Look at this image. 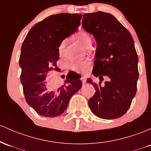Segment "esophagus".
I'll return each instance as SVG.
<instances>
[{
    "mask_svg": "<svg viewBox=\"0 0 151 151\" xmlns=\"http://www.w3.org/2000/svg\"><path fill=\"white\" fill-rule=\"evenodd\" d=\"M81 80H82V83H83V84H85L86 82H87V79H86V77H84V76H82V77H81Z\"/></svg>",
    "mask_w": 151,
    "mask_h": 151,
    "instance_id": "34e87169",
    "label": "esophagus"
}]
</instances>
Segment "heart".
<instances>
[{"label": "heart", "mask_w": 151, "mask_h": 151, "mask_svg": "<svg viewBox=\"0 0 151 151\" xmlns=\"http://www.w3.org/2000/svg\"><path fill=\"white\" fill-rule=\"evenodd\" d=\"M74 40L82 44L84 47H87V45L91 43V38L88 34L84 31H79L74 35ZM66 41H61L60 44L58 46V51H59V55H63L65 47ZM89 67V62L88 60L80 61V62H74L71 64L70 69L74 72L77 73H86L88 71Z\"/></svg>", "instance_id": "heart-1"}]
</instances>
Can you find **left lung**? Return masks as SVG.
<instances>
[{
	"instance_id": "1",
	"label": "left lung",
	"mask_w": 151,
	"mask_h": 151,
	"mask_svg": "<svg viewBox=\"0 0 151 151\" xmlns=\"http://www.w3.org/2000/svg\"><path fill=\"white\" fill-rule=\"evenodd\" d=\"M83 18L82 27L97 41L92 73L101 81L103 76L109 78L103 85L87 79L96 90L89 100V108L100 118H118L128 110L137 91L138 57L133 39L110 14L98 11Z\"/></svg>"
}]
</instances>
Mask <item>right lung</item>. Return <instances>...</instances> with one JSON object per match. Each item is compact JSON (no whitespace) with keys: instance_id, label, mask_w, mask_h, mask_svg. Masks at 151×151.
Wrapping results in <instances>:
<instances>
[{"instance_id":"add662e5","label":"right lung","mask_w":151,"mask_h":151,"mask_svg":"<svg viewBox=\"0 0 151 151\" xmlns=\"http://www.w3.org/2000/svg\"><path fill=\"white\" fill-rule=\"evenodd\" d=\"M82 14H59L49 16L34 25L21 46L19 65L21 82L26 102L39 115L54 117L67 109L69 100L82 87L77 78L67 75L60 87H53L48 74L57 69L58 46L80 25Z\"/></svg>"}]
</instances>
